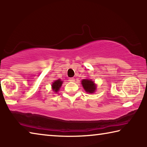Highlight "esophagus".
<instances>
[{"mask_svg":"<svg viewBox=\"0 0 147 147\" xmlns=\"http://www.w3.org/2000/svg\"><path fill=\"white\" fill-rule=\"evenodd\" d=\"M69 80L70 82H74V81H75V78H69Z\"/></svg>","mask_w":147,"mask_h":147,"instance_id":"esophagus-1","label":"esophagus"}]
</instances>
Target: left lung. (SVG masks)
<instances>
[{
	"label": "left lung",
	"instance_id": "1",
	"mask_svg": "<svg viewBox=\"0 0 147 147\" xmlns=\"http://www.w3.org/2000/svg\"><path fill=\"white\" fill-rule=\"evenodd\" d=\"M82 86L84 87L85 91L88 93H94V91L96 90V85L91 80L84 79L82 81Z\"/></svg>",
	"mask_w": 147,
	"mask_h": 147
}]
</instances>
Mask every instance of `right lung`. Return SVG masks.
<instances>
[{"mask_svg":"<svg viewBox=\"0 0 147 147\" xmlns=\"http://www.w3.org/2000/svg\"><path fill=\"white\" fill-rule=\"evenodd\" d=\"M62 84V81H61L60 80H57L54 82H53V85H52V87H53V89L54 91H55L56 93H57L59 91V88Z\"/></svg>","mask_w":147,"mask_h":147,"instance_id":"right-lung-1","label":"right lung"}]
</instances>
